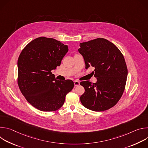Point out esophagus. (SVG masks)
<instances>
[{"label": "esophagus", "mask_w": 148, "mask_h": 148, "mask_svg": "<svg viewBox=\"0 0 148 148\" xmlns=\"http://www.w3.org/2000/svg\"><path fill=\"white\" fill-rule=\"evenodd\" d=\"M74 86L75 87H77V86H78L79 85V82L78 81H77V80H75L74 81Z\"/></svg>", "instance_id": "esophagus-1"}]
</instances>
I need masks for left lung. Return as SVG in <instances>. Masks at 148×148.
<instances>
[{"mask_svg": "<svg viewBox=\"0 0 148 148\" xmlns=\"http://www.w3.org/2000/svg\"><path fill=\"white\" fill-rule=\"evenodd\" d=\"M86 69L94 68L95 83L82 81L85 92L80 97L82 104L88 110L103 111L114 107L125 90L128 69L123 56L111 41L98 38L79 44Z\"/></svg>", "mask_w": 148, "mask_h": 148, "instance_id": "1", "label": "left lung"}]
</instances>
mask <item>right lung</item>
<instances>
[{"label":"right lung","instance_id":"add662e5","mask_svg":"<svg viewBox=\"0 0 148 148\" xmlns=\"http://www.w3.org/2000/svg\"><path fill=\"white\" fill-rule=\"evenodd\" d=\"M67 45L52 38L38 37L21 52L17 61V82L26 100L42 111H54L64 104L74 86L70 79L59 81L51 72L60 66Z\"/></svg>","mask_w":148,"mask_h":148}]
</instances>
